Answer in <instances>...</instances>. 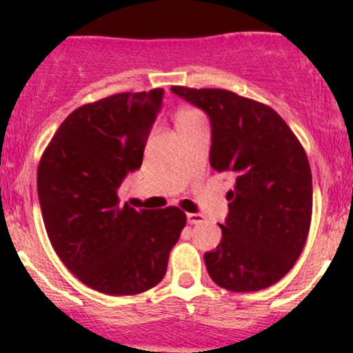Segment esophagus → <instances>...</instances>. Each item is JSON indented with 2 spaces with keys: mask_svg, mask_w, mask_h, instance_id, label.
Here are the masks:
<instances>
[{
  "mask_svg": "<svg viewBox=\"0 0 353 353\" xmlns=\"http://www.w3.org/2000/svg\"><path fill=\"white\" fill-rule=\"evenodd\" d=\"M186 220L190 225H196V223L203 222V215H199V213H188Z\"/></svg>",
  "mask_w": 353,
  "mask_h": 353,
  "instance_id": "obj_1",
  "label": "esophagus"
}]
</instances>
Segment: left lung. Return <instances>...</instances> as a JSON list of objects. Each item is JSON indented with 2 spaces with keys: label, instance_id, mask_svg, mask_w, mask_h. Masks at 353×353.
<instances>
[{
  "label": "left lung",
  "instance_id": "1",
  "mask_svg": "<svg viewBox=\"0 0 353 353\" xmlns=\"http://www.w3.org/2000/svg\"><path fill=\"white\" fill-rule=\"evenodd\" d=\"M170 90L208 116L210 165L232 174L222 239L205 252L213 282L254 292L287 275L304 249L312 215L307 155L272 108L222 88Z\"/></svg>",
  "mask_w": 353,
  "mask_h": 353
}]
</instances>
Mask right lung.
Segmentation results:
<instances>
[{"mask_svg": "<svg viewBox=\"0 0 353 353\" xmlns=\"http://www.w3.org/2000/svg\"><path fill=\"white\" fill-rule=\"evenodd\" d=\"M162 88L124 92L74 109L58 128L37 170L49 241L85 285L108 295L155 287L186 225L183 210L119 206L117 190L138 170Z\"/></svg>", "mask_w": 353, "mask_h": 353, "instance_id": "1", "label": "right lung"}]
</instances>
